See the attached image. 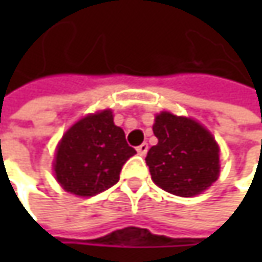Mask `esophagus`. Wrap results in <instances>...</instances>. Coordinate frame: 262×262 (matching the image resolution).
Instances as JSON below:
<instances>
[{"label": "esophagus", "mask_w": 262, "mask_h": 262, "mask_svg": "<svg viewBox=\"0 0 262 262\" xmlns=\"http://www.w3.org/2000/svg\"><path fill=\"white\" fill-rule=\"evenodd\" d=\"M136 151H138L141 156H145V155H147V151H148V144H147V142H142V144L136 148Z\"/></svg>", "instance_id": "34e87169"}]
</instances>
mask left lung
Wrapping results in <instances>:
<instances>
[{"label": "left lung", "instance_id": "8db88e82", "mask_svg": "<svg viewBox=\"0 0 262 262\" xmlns=\"http://www.w3.org/2000/svg\"><path fill=\"white\" fill-rule=\"evenodd\" d=\"M153 133L158 144L145 158L153 182L164 191L192 197L208 189L220 174V148L197 121L161 112Z\"/></svg>", "mask_w": 262, "mask_h": 262}]
</instances>
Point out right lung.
I'll return each mask as SVG.
<instances>
[{
    "mask_svg": "<svg viewBox=\"0 0 262 262\" xmlns=\"http://www.w3.org/2000/svg\"><path fill=\"white\" fill-rule=\"evenodd\" d=\"M135 153L124 130L114 124L112 111L91 114L77 121L59 142L56 179L65 191L91 197L118 182L123 165Z\"/></svg>",
    "mask_w": 262,
    "mask_h": 262,
    "instance_id": "obj_1",
    "label": "right lung"
}]
</instances>
